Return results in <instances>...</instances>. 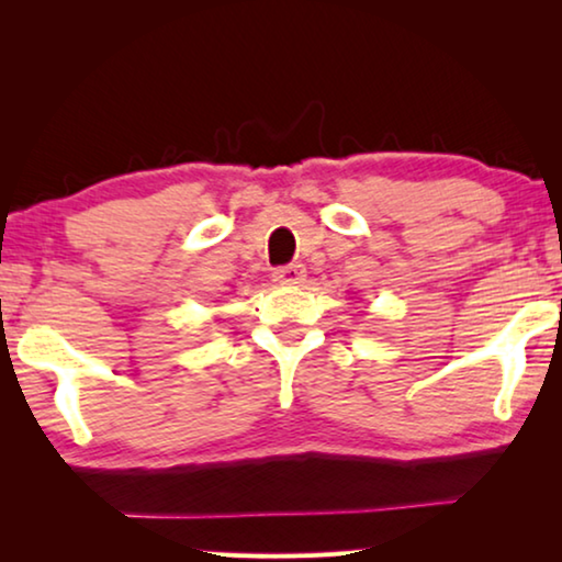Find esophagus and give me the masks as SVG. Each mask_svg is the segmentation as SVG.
<instances>
[{"instance_id":"esophagus-1","label":"esophagus","mask_w":562,"mask_h":562,"mask_svg":"<svg viewBox=\"0 0 562 562\" xmlns=\"http://www.w3.org/2000/svg\"><path fill=\"white\" fill-rule=\"evenodd\" d=\"M306 276V268L302 263H291V266H281L273 271V281L283 283V286H296L302 283Z\"/></svg>"}]
</instances>
